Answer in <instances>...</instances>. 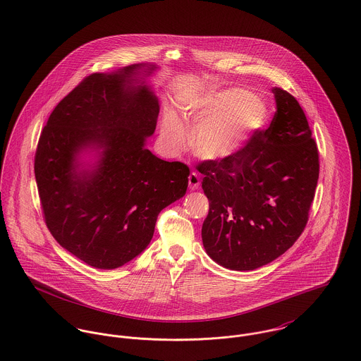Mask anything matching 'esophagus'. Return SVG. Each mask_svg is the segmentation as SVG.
Returning <instances> with one entry per match:
<instances>
[{"label": "esophagus", "instance_id": "esophagus-1", "mask_svg": "<svg viewBox=\"0 0 361 361\" xmlns=\"http://www.w3.org/2000/svg\"><path fill=\"white\" fill-rule=\"evenodd\" d=\"M188 185H190V190H198L200 185V174L197 171H192L188 177Z\"/></svg>", "mask_w": 361, "mask_h": 361}]
</instances>
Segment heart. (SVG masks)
<instances>
[{
    "label": "heart",
    "mask_w": 361,
    "mask_h": 361,
    "mask_svg": "<svg viewBox=\"0 0 361 361\" xmlns=\"http://www.w3.org/2000/svg\"><path fill=\"white\" fill-rule=\"evenodd\" d=\"M184 116L194 134L195 152L206 159L221 161L238 155L267 127L270 109L250 91L230 88L185 105ZM161 135L164 145L173 151L185 142V130L171 112L163 118Z\"/></svg>",
    "instance_id": "1"
}]
</instances>
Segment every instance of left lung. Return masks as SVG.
<instances>
[{"label": "left lung", "instance_id": "1", "mask_svg": "<svg viewBox=\"0 0 361 361\" xmlns=\"http://www.w3.org/2000/svg\"><path fill=\"white\" fill-rule=\"evenodd\" d=\"M273 92L269 128L238 155L197 166L209 200L203 246L230 270H255L285 253L303 233L316 194L319 149L306 115L288 91Z\"/></svg>", "mask_w": 361, "mask_h": 361}]
</instances>
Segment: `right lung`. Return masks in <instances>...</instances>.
I'll use <instances>...</instances> for the list:
<instances>
[{"label":"right lung","instance_id":"right-lung-1","mask_svg":"<svg viewBox=\"0 0 361 361\" xmlns=\"http://www.w3.org/2000/svg\"><path fill=\"white\" fill-rule=\"evenodd\" d=\"M92 73L52 111L41 131L35 176L45 224L56 242L91 267L118 269L152 240L161 210L183 198L190 169L145 148L159 102L135 75ZM155 66H147V75ZM85 147L101 149L92 171H80Z\"/></svg>","mask_w":361,"mask_h":361}]
</instances>
